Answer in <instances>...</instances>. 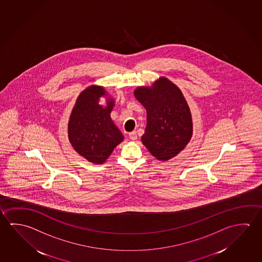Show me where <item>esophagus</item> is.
<instances>
[{
    "mask_svg": "<svg viewBox=\"0 0 262 262\" xmlns=\"http://www.w3.org/2000/svg\"><path fill=\"white\" fill-rule=\"evenodd\" d=\"M129 137L130 140L135 141V140H137V133H136V132H132V133H129Z\"/></svg>",
    "mask_w": 262,
    "mask_h": 262,
    "instance_id": "esophagus-1",
    "label": "esophagus"
}]
</instances>
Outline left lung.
I'll use <instances>...</instances> for the list:
<instances>
[{"instance_id": "8db88e82", "label": "left lung", "mask_w": 262, "mask_h": 262, "mask_svg": "<svg viewBox=\"0 0 262 262\" xmlns=\"http://www.w3.org/2000/svg\"><path fill=\"white\" fill-rule=\"evenodd\" d=\"M134 96L147 112L142 143L160 161L176 156L193 135L192 115L182 91L162 77L150 86L137 88Z\"/></svg>"}]
</instances>
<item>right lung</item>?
Segmentation results:
<instances>
[{
  "label": "right lung",
  "mask_w": 262,
  "mask_h": 262,
  "mask_svg": "<svg viewBox=\"0 0 262 262\" xmlns=\"http://www.w3.org/2000/svg\"><path fill=\"white\" fill-rule=\"evenodd\" d=\"M106 97L103 86H90L78 96L69 121V139L75 150L90 163L101 164L112 155L123 135L114 124L111 112L114 99L107 98V106L99 104Z\"/></svg>",
  "instance_id": "1"
}]
</instances>
